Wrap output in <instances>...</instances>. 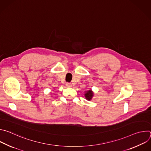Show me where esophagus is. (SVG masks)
Here are the masks:
<instances>
[{
    "label": "esophagus",
    "instance_id": "1",
    "mask_svg": "<svg viewBox=\"0 0 151 151\" xmlns=\"http://www.w3.org/2000/svg\"><path fill=\"white\" fill-rule=\"evenodd\" d=\"M66 85L67 87H72V83H70V82H67L66 83Z\"/></svg>",
    "mask_w": 151,
    "mask_h": 151
}]
</instances>
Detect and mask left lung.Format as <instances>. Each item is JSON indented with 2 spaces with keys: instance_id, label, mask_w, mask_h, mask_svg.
I'll use <instances>...</instances> for the list:
<instances>
[{
  "instance_id": "8db88e82",
  "label": "left lung",
  "mask_w": 151,
  "mask_h": 151,
  "mask_svg": "<svg viewBox=\"0 0 151 151\" xmlns=\"http://www.w3.org/2000/svg\"><path fill=\"white\" fill-rule=\"evenodd\" d=\"M93 96V93L92 92L91 90L86 91V93L85 94V96L88 100H90L92 99Z\"/></svg>"
}]
</instances>
